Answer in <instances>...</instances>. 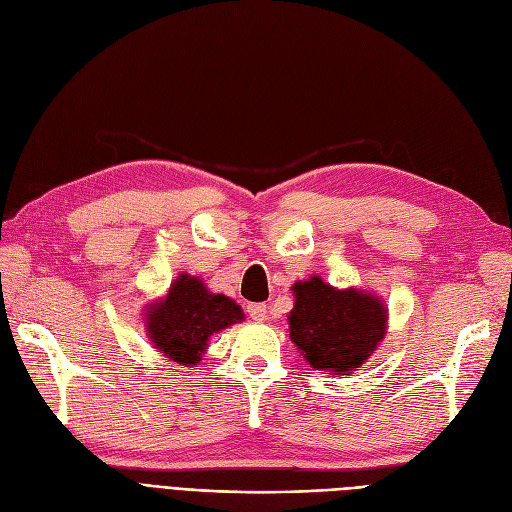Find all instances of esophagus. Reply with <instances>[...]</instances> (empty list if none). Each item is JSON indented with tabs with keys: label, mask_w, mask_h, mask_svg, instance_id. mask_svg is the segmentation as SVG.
Listing matches in <instances>:
<instances>
[{
	"label": "esophagus",
	"mask_w": 512,
	"mask_h": 512,
	"mask_svg": "<svg viewBox=\"0 0 512 512\" xmlns=\"http://www.w3.org/2000/svg\"><path fill=\"white\" fill-rule=\"evenodd\" d=\"M247 314L256 322H265L269 316V307L265 303H250L247 305Z\"/></svg>",
	"instance_id": "34e87169"
}]
</instances>
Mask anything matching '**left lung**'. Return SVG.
Returning a JSON list of instances; mask_svg holds the SVG:
<instances>
[{"label":"left lung","instance_id":"1","mask_svg":"<svg viewBox=\"0 0 512 512\" xmlns=\"http://www.w3.org/2000/svg\"><path fill=\"white\" fill-rule=\"evenodd\" d=\"M292 344L318 371L350 376L376 352L389 329V307L371 290L335 288L312 275L292 284Z\"/></svg>","mask_w":512,"mask_h":512}]
</instances>
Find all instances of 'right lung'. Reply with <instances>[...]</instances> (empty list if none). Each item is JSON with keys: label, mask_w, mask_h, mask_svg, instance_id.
Returning a JSON list of instances; mask_svg holds the SVG:
<instances>
[{"label": "right lung", "mask_w": 512, "mask_h": 512, "mask_svg": "<svg viewBox=\"0 0 512 512\" xmlns=\"http://www.w3.org/2000/svg\"><path fill=\"white\" fill-rule=\"evenodd\" d=\"M143 316L153 348L185 367L203 359L211 335L245 318L241 305L188 273L173 280L164 297L147 303Z\"/></svg>", "instance_id": "obj_1"}]
</instances>
